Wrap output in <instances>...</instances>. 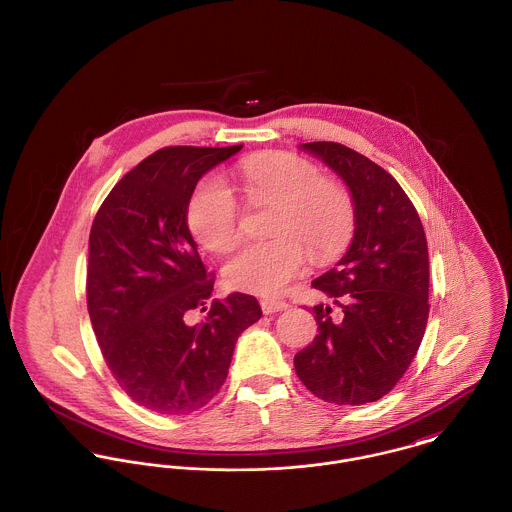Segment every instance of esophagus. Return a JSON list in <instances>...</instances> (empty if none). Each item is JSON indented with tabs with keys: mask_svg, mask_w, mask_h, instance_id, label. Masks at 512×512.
<instances>
[{
	"mask_svg": "<svg viewBox=\"0 0 512 512\" xmlns=\"http://www.w3.org/2000/svg\"><path fill=\"white\" fill-rule=\"evenodd\" d=\"M260 307H262V311H264L266 315H272V313H278V311L287 309L289 305H287L285 301H278V299H262V301H260Z\"/></svg>",
	"mask_w": 512,
	"mask_h": 512,
	"instance_id": "esophagus-1",
	"label": "esophagus"
}]
</instances>
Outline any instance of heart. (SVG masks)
<instances>
[{
  "mask_svg": "<svg viewBox=\"0 0 512 512\" xmlns=\"http://www.w3.org/2000/svg\"><path fill=\"white\" fill-rule=\"evenodd\" d=\"M236 176L254 207L274 205L266 242L242 246L225 264V281L238 291L274 295L295 278L307 252L315 262H332L350 246L356 231V201L350 189L326 180L311 160L291 152L252 154L238 162ZM187 227L215 254L240 240L242 209L217 176L203 178L187 201Z\"/></svg>",
  "mask_w": 512,
  "mask_h": 512,
  "instance_id": "heart-1",
  "label": "heart"
}]
</instances>
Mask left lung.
Listing matches in <instances>:
<instances>
[{"label":"left lung","mask_w":512,"mask_h":512,"mask_svg":"<svg viewBox=\"0 0 512 512\" xmlns=\"http://www.w3.org/2000/svg\"><path fill=\"white\" fill-rule=\"evenodd\" d=\"M348 184L356 233L336 268L311 285L342 309L313 307L319 334L295 354L303 385L336 405L387 395L419 352L428 321V246L419 213L397 180L340 142H305Z\"/></svg>","instance_id":"8db88e82"}]
</instances>
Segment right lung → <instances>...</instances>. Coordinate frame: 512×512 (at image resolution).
Here are the masks:
<instances>
[{"label": "right lung", "mask_w": 512, "mask_h": 512, "mask_svg": "<svg viewBox=\"0 0 512 512\" xmlns=\"http://www.w3.org/2000/svg\"><path fill=\"white\" fill-rule=\"evenodd\" d=\"M242 144L166 146L109 191L90 231L88 313L103 360L121 389L160 415L205 407L223 387L242 330L262 317L256 297H211L187 229L199 178ZM208 311L199 326L190 313Z\"/></svg>", "instance_id": "add662e5"}]
</instances>
